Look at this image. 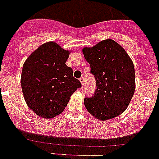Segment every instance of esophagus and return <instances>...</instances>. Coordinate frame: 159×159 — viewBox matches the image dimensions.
<instances>
[{
	"mask_svg": "<svg viewBox=\"0 0 159 159\" xmlns=\"http://www.w3.org/2000/svg\"><path fill=\"white\" fill-rule=\"evenodd\" d=\"M80 82H81V83H82V86H84V82H85V78H84V77H81L79 78Z\"/></svg>",
	"mask_w": 159,
	"mask_h": 159,
	"instance_id": "34e87169",
	"label": "esophagus"
}]
</instances>
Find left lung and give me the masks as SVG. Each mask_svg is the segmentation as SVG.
I'll return each mask as SVG.
<instances>
[{
  "mask_svg": "<svg viewBox=\"0 0 159 159\" xmlns=\"http://www.w3.org/2000/svg\"><path fill=\"white\" fill-rule=\"evenodd\" d=\"M96 80L94 96L84 104L92 116L107 120L126 110L135 91V69L129 55L112 39L82 49Z\"/></svg>",
  "mask_w": 159,
  "mask_h": 159,
  "instance_id": "1",
  "label": "left lung"
}]
</instances>
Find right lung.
Returning a JSON list of instances; mask_svg holds the SVG:
<instances>
[{
    "label": "right lung",
    "mask_w": 159,
    "mask_h": 159,
    "mask_svg": "<svg viewBox=\"0 0 159 159\" xmlns=\"http://www.w3.org/2000/svg\"><path fill=\"white\" fill-rule=\"evenodd\" d=\"M69 51L55 42L39 47L22 67L21 85L27 106L36 115L50 119L63 112L70 96L81 88L73 69L65 65Z\"/></svg>",
    "instance_id": "add662e5"
}]
</instances>
